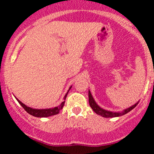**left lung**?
I'll list each match as a JSON object with an SVG mask.
<instances>
[{"label":"left lung","mask_w":154,"mask_h":154,"mask_svg":"<svg viewBox=\"0 0 154 154\" xmlns=\"http://www.w3.org/2000/svg\"><path fill=\"white\" fill-rule=\"evenodd\" d=\"M89 105H90L91 108L93 109V111L96 112L98 115L103 116V117L106 118H112V117H117V116H123L125 114H126L127 112H129L130 111H131L133 109L135 108L137 106V105L138 104V103H137L136 104H134L132 106L129 107V108L126 109L122 112H110V111H107V110H105L103 109H102L101 107H99L96 103L94 100L93 97H92V94H91L90 91H89Z\"/></svg>","instance_id":"left-lung-1"}]
</instances>
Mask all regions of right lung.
Listing matches in <instances>:
<instances>
[{
	"mask_svg": "<svg viewBox=\"0 0 154 154\" xmlns=\"http://www.w3.org/2000/svg\"><path fill=\"white\" fill-rule=\"evenodd\" d=\"M71 89V87L69 88V89ZM68 91V92H69ZM68 92L65 94V96H64V99L65 100L66 99V96L68 95ZM17 99V98H16ZM17 100L18 101V103H20L21 106L24 109V110L26 111L28 113H29L30 115L33 116H35V117H48V116H54L58 114V112H60V110L63 108L64 104H65V101L62 102L58 106L55 107V108H51V109H32L31 107L27 106L26 105H24V103H21L20 100L17 99Z\"/></svg>",
	"mask_w": 154,
	"mask_h": 154,
	"instance_id": "1",
	"label": "right lung"
}]
</instances>
